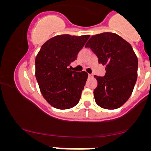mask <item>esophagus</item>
I'll list each match as a JSON object with an SVG mask.
<instances>
[{"instance_id": "esophagus-1", "label": "esophagus", "mask_w": 151, "mask_h": 151, "mask_svg": "<svg viewBox=\"0 0 151 151\" xmlns=\"http://www.w3.org/2000/svg\"><path fill=\"white\" fill-rule=\"evenodd\" d=\"M88 76H89V77H92V74H88Z\"/></svg>"}]
</instances>
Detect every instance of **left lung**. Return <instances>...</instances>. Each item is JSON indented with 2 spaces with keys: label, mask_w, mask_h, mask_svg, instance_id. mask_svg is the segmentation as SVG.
I'll list each match as a JSON object with an SVG mask.
<instances>
[{
  "label": "left lung",
  "mask_w": 151,
  "mask_h": 151,
  "mask_svg": "<svg viewBox=\"0 0 151 151\" xmlns=\"http://www.w3.org/2000/svg\"><path fill=\"white\" fill-rule=\"evenodd\" d=\"M85 47L105 65V76H94L95 101L104 109H118L131 96L137 81L138 61L132 46L117 34L106 32L92 36Z\"/></svg>",
  "instance_id": "left-lung-1"
}]
</instances>
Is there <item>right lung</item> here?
<instances>
[{"mask_svg": "<svg viewBox=\"0 0 151 151\" xmlns=\"http://www.w3.org/2000/svg\"><path fill=\"white\" fill-rule=\"evenodd\" d=\"M89 35L64 34L50 38L42 46L35 58V77L46 101L59 109L75 107L79 101L88 73L70 70Z\"/></svg>", "mask_w": 151, "mask_h": 151, "instance_id": "1", "label": "right lung"}]
</instances>
